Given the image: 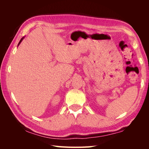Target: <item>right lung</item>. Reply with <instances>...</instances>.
Wrapping results in <instances>:
<instances>
[{"instance_id":"obj_1","label":"right lung","mask_w":149,"mask_h":149,"mask_svg":"<svg viewBox=\"0 0 149 149\" xmlns=\"http://www.w3.org/2000/svg\"><path fill=\"white\" fill-rule=\"evenodd\" d=\"M24 38H25V37H22V38H21V40H20V42H19V44H18V46H19V45H20V43H21V42H22V40H24Z\"/></svg>"}]
</instances>
